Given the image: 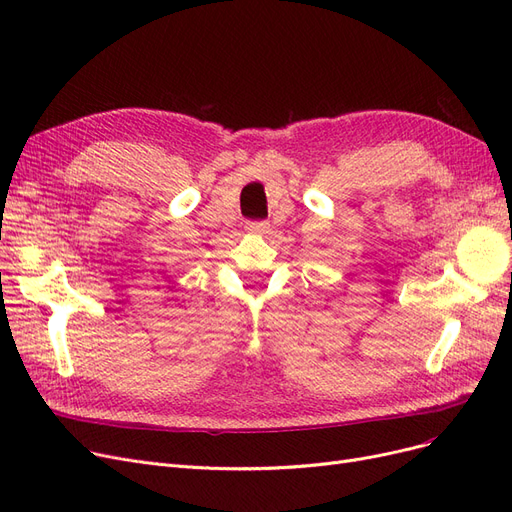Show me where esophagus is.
<instances>
[{
	"label": "esophagus",
	"instance_id": "esophagus-1",
	"mask_svg": "<svg viewBox=\"0 0 512 512\" xmlns=\"http://www.w3.org/2000/svg\"><path fill=\"white\" fill-rule=\"evenodd\" d=\"M251 234H265L267 232V224L265 222H247L245 226Z\"/></svg>",
	"mask_w": 512,
	"mask_h": 512
}]
</instances>
